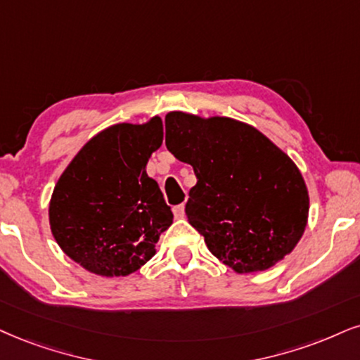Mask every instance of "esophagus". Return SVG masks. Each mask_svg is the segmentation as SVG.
<instances>
[{
    "mask_svg": "<svg viewBox=\"0 0 360 360\" xmlns=\"http://www.w3.org/2000/svg\"><path fill=\"white\" fill-rule=\"evenodd\" d=\"M173 215H175V219H184V215H185V205H184V203L173 207Z\"/></svg>",
    "mask_w": 360,
    "mask_h": 360,
    "instance_id": "esophagus-1",
    "label": "esophagus"
}]
</instances>
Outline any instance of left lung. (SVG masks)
<instances>
[{
    "instance_id": "left-lung-1",
    "label": "left lung",
    "mask_w": 360,
    "mask_h": 360,
    "mask_svg": "<svg viewBox=\"0 0 360 360\" xmlns=\"http://www.w3.org/2000/svg\"><path fill=\"white\" fill-rule=\"evenodd\" d=\"M165 145L190 163L197 185L185 205L208 250L238 274L274 267L302 237L309 193L295 163L237 120L172 112Z\"/></svg>"
}]
</instances>
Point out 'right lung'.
Masks as SVG:
<instances>
[{
    "label": "right lung",
    "instance_id": "add662e5",
    "mask_svg": "<svg viewBox=\"0 0 360 360\" xmlns=\"http://www.w3.org/2000/svg\"><path fill=\"white\" fill-rule=\"evenodd\" d=\"M163 141L162 120L118 123L88 141L53 190L50 225L70 259L103 277H125L155 255L173 221L145 167Z\"/></svg>",
    "mask_w": 360,
    "mask_h": 360
}]
</instances>
